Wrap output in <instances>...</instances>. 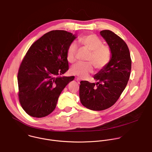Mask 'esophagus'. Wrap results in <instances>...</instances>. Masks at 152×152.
<instances>
[{
	"instance_id": "obj_1",
	"label": "esophagus",
	"mask_w": 152,
	"mask_h": 152,
	"mask_svg": "<svg viewBox=\"0 0 152 152\" xmlns=\"http://www.w3.org/2000/svg\"><path fill=\"white\" fill-rule=\"evenodd\" d=\"M76 80L79 83H80V79L78 78V77H76Z\"/></svg>"
}]
</instances>
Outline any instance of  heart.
<instances>
[{
    "label": "heart",
    "instance_id": "obj_1",
    "mask_svg": "<svg viewBox=\"0 0 152 152\" xmlns=\"http://www.w3.org/2000/svg\"><path fill=\"white\" fill-rule=\"evenodd\" d=\"M79 45L83 49L89 51L86 63H77L70 69L72 74L80 78H85L94 71L93 66L97 70L104 69L108 64L111 58L110 47L103 44L102 40L95 34L85 35L78 39ZM77 47L74 42H72L67 47L66 51L67 60L73 63L76 61V54Z\"/></svg>",
    "mask_w": 152,
    "mask_h": 152
}]
</instances>
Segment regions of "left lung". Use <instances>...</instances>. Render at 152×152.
<instances>
[{"instance_id": "1", "label": "left lung", "mask_w": 152, "mask_h": 152, "mask_svg": "<svg viewBox=\"0 0 152 152\" xmlns=\"http://www.w3.org/2000/svg\"><path fill=\"white\" fill-rule=\"evenodd\" d=\"M101 36L111 50L108 64L94 76L96 83L81 81L79 96L82 104L94 111H102L112 107L125 89L130 78L132 59L126 42L110 30H102Z\"/></svg>"}]
</instances>
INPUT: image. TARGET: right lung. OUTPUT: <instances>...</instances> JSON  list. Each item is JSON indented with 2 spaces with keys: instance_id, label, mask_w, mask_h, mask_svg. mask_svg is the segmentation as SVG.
Masks as SVG:
<instances>
[{
  "instance_id": "right-lung-1",
  "label": "right lung",
  "mask_w": 152,
  "mask_h": 152,
  "mask_svg": "<svg viewBox=\"0 0 152 152\" xmlns=\"http://www.w3.org/2000/svg\"><path fill=\"white\" fill-rule=\"evenodd\" d=\"M76 37L63 30L51 31L35 41L18 70V97L30 116L45 117L55 109L58 97L75 77H58L69 70L68 46Z\"/></svg>"
}]
</instances>
